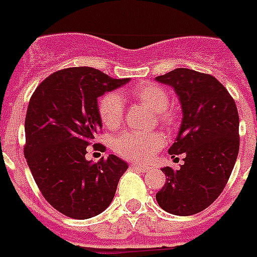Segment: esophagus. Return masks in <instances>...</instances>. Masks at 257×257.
<instances>
[{"label":"esophagus","instance_id":"esophagus-1","mask_svg":"<svg viewBox=\"0 0 257 257\" xmlns=\"http://www.w3.org/2000/svg\"><path fill=\"white\" fill-rule=\"evenodd\" d=\"M131 166H132L133 169H137V170H140V172H143V173H145V172H148V170H149V166H145V165L132 164Z\"/></svg>","mask_w":257,"mask_h":257}]
</instances>
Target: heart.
I'll use <instances>...</instances> for the list:
<instances>
[{
  "instance_id": "b5f03b06",
  "label": "heart",
  "mask_w": 257,
  "mask_h": 257,
  "mask_svg": "<svg viewBox=\"0 0 257 257\" xmlns=\"http://www.w3.org/2000/svg\"><path fill=\"white\" fill-rule=\"evenodd\" d=\"M133 95L158 114L160 121L166 126L174 124V116L168 112L169 95L160 85L152 83L136 85ZM99 114L108 129H116L121 124L124 116V101L118 93H108L99 101ZM164 137L158 133L125 132L114 141V149L122 157L139 162H148L164 147Z\"/></svg>"
}]
</instances>
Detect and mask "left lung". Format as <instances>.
Returning a JSON list of instances; mask_svg holds the SVG:
<instances>
[{
    "instance_id": "left-lung-1",
    "label": "left lung",
    "mask_w": 257,
    "mask_h": 257,
    "mask_svg": "<svg viewBox=\"0 0 257 257\" xmlns=\"http://www.w3.org/2000/svg\"><path fill=\"white\" fill-rule=\"evenodd\" d=\"M178 96L182 122L169 154H183L179 170L162 168L166 183L156 199L173 215L203 211L220 195L239 153V114L236 104L212 75L177 68L157 76Z\"/></svg>"
}]
</instances>
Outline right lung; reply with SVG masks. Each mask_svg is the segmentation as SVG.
<instances>
[{
	"instance_id": "add662e5",
	"label": "right lung",
	"mask_w": 257,
	"mask_h": 257,
	"mask_svg": "<svg viewBox=\"0 0 257 257\" xmlns=\"http://www.w3.org/2000/svg\"><path fill=\"white\" fill-rule=\"evenodd\" d=\"M92 67L56 71L37 87L25 120V157L37 186L55 210L74 219L99 215L112 202L128 164L109 154L85 160L101 129L97 97L126 84Z\"/></svg>"
}]
</instances>
